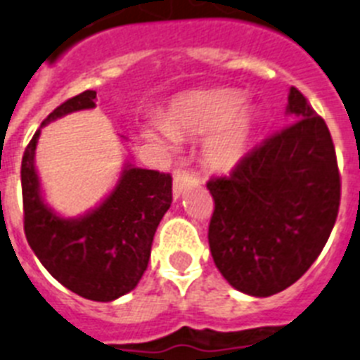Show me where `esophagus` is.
Returning <instances> with one entry per match:
<instances>
[{
  "label": "esophagus",
  "instance_id": "obj_1",
  "mask_svg": "<svg viewBox=\"0 0 360 360\" xmlns=\"http://www.w3.org/2000/svg\"><path fill=\"white\" fill-rule=\"evenodd\" d=\"M196 182H198V180H196L195 174L189 173V171H186V169H178L176 173H174V182H173V196H174V198H178V196L186 191L187 187L195 186Z\"/></svg>",
  "mask_w": 360,
  "mask_h": 360
}]
</instances>
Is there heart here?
Masks as SVG:
<instances>
[{"mask_svg": "<svg viewBox=\"0 0 360 360\" xmlns=\"http://www.w3.org/2000/svg\"><path fill=\"white\" fill-rule=\"evenodd\" d=\"M238 105L240 100L231 92L189 96L173 107L165 124H150L146 134L156 142H173L182 133H217L205 146V158L227 171L244 158L251 136V115Z\"/></svg>", "mask_w": 360, "mask_h": 360, "instance_id": "obj_1", "label": "heart"}]
</instances>
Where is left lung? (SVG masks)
<instances>
[{"mask_svg":"<svg viewBox=\"0 0 360 360\" xmlns=\"http://www.w3.org/2000/svg\"><path fill=\"white\" fill-rule=\"evenodd\" d=\"M291 124L207 182L214 200L210 250L235 290L269 297L308 271L335 226L340 174L326 122L299 89L288 96Z\"/></svg>","mask_w":360,"mask_h":360,"instance_id":"1","label":"left lung"}]
</instances>
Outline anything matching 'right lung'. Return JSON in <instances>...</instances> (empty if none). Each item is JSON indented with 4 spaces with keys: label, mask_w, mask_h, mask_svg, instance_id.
<instances>
[{
    "label": "right lung",
    "mask_w": 360,
    "mask_h": 360,
    "mask_svg": "<svg viewBox=\"0 0 360 360\" xmlns=\"http://www.w3.org/2000/svg\"><path fill=\"white\" fill-rule=\"evenodd\" d=\"M96 105V91L69 98L41 122ZM39 129L21 160L23 227L30 250L49 273L72 293L110 302L136 288L147 269L160 220L173 202L167 173L127 164L118 184L96 210L63 218L45 204L34 167Z\"/></svg>",
    "instance_id": "1"
}]
</instances>
